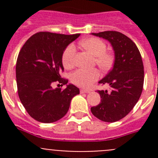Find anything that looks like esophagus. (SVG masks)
<instances>
[{
    "label": "esophagus",
    "instance_id": "obj_1",
    "mask_svg": "<svg viewBox=\"0 0 158 158\" xmlns=\"http://www.w3.org/2000/svg\"><path fill=\"white\" fill-rule=\"evenodd\" d=\"M80 93H81V94H83V93H90V91H89V90H85V89H81Z\"/></svg>",
    "mask_w": 158,
    "mask_h": 158
}]
</instances>
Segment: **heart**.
<instances>
[{
  "instance_id": "heart-1",
  "label": "heart",
  "mask_w": 158,
  "mask_h": 158,
  "mask_svg": "<svg viewBox=\"0 0 158 158\" xmlns=\"http://www.w3.org/2000/svg\"><path fill=\"white\" fill-rule=\"evenodd\" d=\"M82 47L89 51L93 56L95 61L102 70H107L111 67L113 63V56L106 53V44L97 38H90L81 42ZM76 53V47L73 44H70L65 48L62 54V64L67 69L73 67L74 63V56ZM100 77V73L97 69H77L70 76V80L73 84L78 87L89 88L92 84L97 81Z\"/></svg>"
}]
</instances>
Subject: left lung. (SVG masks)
<instances>
[{
    "label": "left lung",
    "mask_w": 158,
    "mask_h": 158,
    "mask_svg": "<svg viewBox=\"0 0 158 158\" xmlns=\"http://www.w3.org/2000/svg\"><path fill=\"white\" fill-rule=\"evenodd\" d=\"M92 35L111 43L115 61L111 71L99 81L108 84L111 93L98 91L101 100L91 107V111L104 122H116L126 116L140 98L144 82L142 56L135 43L120 32L107 31Z\"/></svg>",
    "instance_id": "8db88e82"
}]
</instances>
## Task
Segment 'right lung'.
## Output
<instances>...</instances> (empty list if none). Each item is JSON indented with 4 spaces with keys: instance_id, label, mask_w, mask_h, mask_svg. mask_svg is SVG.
<instances>
[{
    "instance_id": "obj_1",
    "label": "right lung",
    "mask_w": 158,
    "mask_h": 158,
    "mask_svg": "<svg viewBox=\"0 0 158 158\" xmlns=\"http://www.w3.org/2000/svg\"><path fill=\"white\" fill-rule=\"evenodd\" d=\"M80 34L62 35L38 32L21 48L16 66L18 94L29 115L39 122L50 123L65 116L71 100L80 90L61 77L64 70L62 54L69 43ZM65 84L64 90L52 85Z\"/></svg>"
}]
</instances>
